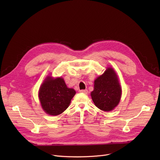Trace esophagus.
Wrapping results in <instances>:
<instances>
[{
    "label": "esophagus",
    "instance_id": "obj_1",
    "mask_svg": "<svg viewBox=\"0 0 160 160\" xmlns=\"http://www.w3.org/2000/svg\"><path fill=\"white\" fill-rule=\"evenodd\" d=\"M79 92H81V93H83V94H87L88 90H80Z\"/></svg>",
    "mask_w": 160,
    "mask_h": 160
}]
</instances>
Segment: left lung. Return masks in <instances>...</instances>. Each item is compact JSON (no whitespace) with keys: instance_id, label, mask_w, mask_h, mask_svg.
Returning <instances> with one entry per match:
<instances>
[{"instance_id":"1","label":"left lung","mask_w":160,"mask_h":160,"mask_svg":"<svg viewBox=\"0 0 160 160\" xmlns=\"http://www.w3.org/2000/svg\"><path fill=\"white\" fill-rule=\"evenodd\" d=\"M90 95L96 106L101 110L110 111L117 106L121 99L122 88L112 68H108L94 80V90Z\"/></svg>"}]
</instances>
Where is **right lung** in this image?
<instances>
[{
    "mask_svg": "<svg viewBox=\"0 0 160 160\" xmlns=\"http://www.w3.org/2000/svg\"><path fill=\"white\" fill-rule=\"evenodd\" d=\"M75 94L73 88L67 87L62 78L48 77L40 87L38 98L43 110L56 116L68 108Z\"/></svg>",
    "mask_w": 160,
    "mask_h": 160,
    "instance_id": "obj_1",
    "label": "right lung"
}]
</instances>
